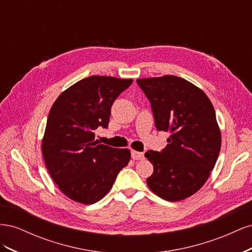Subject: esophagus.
Returning <instances> with one entry per match:
<instances>
[{
	"label": "esophagus",
	"instance_id": "34e87169",
	"mask_svg": "<svg viewBox=\"0 0 252 252\" xmlns=\"http://www.w3.org/2000/svg\"><path fill=\"white\" fill-rule=\"evenodd\" d=\"M131 158L133 159H143L144 158V154H143V152L131 150Z\"/></svg>",
	"mask_w": 252,
	"mask_h": 252
}]
</instances>
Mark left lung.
Returning <instances> with one entry per match:
<instances>
[{"label": "left lung", "instance_id": "obj_1", "mask_svg": "<svg viewBox=\"0 0 252 252\" xmlns=\"http://www.w3.org/2000/svg\"><path fill=\"white\" fill-rule=\"evenodd\" d=\"M150 102L158 131H169L167 146L148 150L154 165L149 189L163 200L177 202L199 190L215 168L220 131L215 108L204 91L175 75L138 79Z\"/></svg>", "mask_w": 252, "mask_h": 252}]
</instances>
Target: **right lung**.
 I'll use <instances>...</instances> for the list:
<instances>
[{"mask_svg": "<svg viewBox=\"0 0 252 252\" xmlns=\"http://www.w3.org/2000/svg\"><path fill=\"white\" fill-rule=\"evenodd\" d=\"M131 79L91 75L59 95L42 140L45 165L59 189L72 201L94 204L107 194L130 151L98 144L97 127L107 128L111 105Z\"/></svg>", "mask_w": 252, "mask_h": 252, "instance_id": "1", "label": "right lung"}]
</instances>
